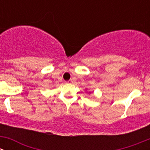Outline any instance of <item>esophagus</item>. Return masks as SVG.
<instances>
[{
  "label": "esophagus",
  "instance_id": "esophagus-1",
  "mask_svg": "<svg viewBox=\"0 0 150 150\" xmlns=\"http://www.w3.org/2000/svg\"><path fill=\"white\" fill-rule=\"evenodd\" d=\"M72 83V80H69V81H67L66 83Z\"/></svg>",
  "mask_w": 150,
  "mask_h": 150
}]
</instances>
